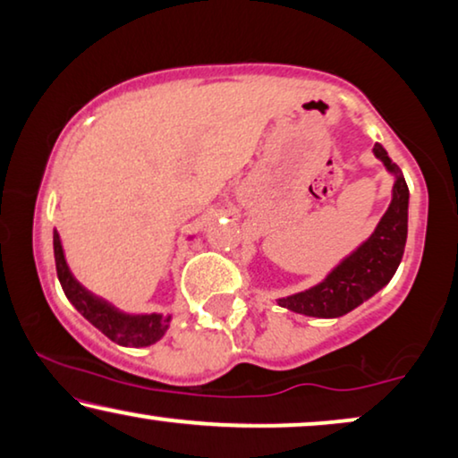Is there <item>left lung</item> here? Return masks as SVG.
<instances>
[{
  "mask_svg": "<svg viewBox=\"0 0 458 458\" xmlns=\"http://www.w3.org/2000/svg\"><path fill=\"white\" fill-rule=\"evenodd\" d=\"M375 157L394 175L392 203L375 233L339 261L322 283L295 295L280 297L278 306L314 318H339L381 291L398 270L408 234V186L400 167L375 144Z\"/></svg>",
  "mask_w": 458,
  "mask_h": 458,
  "instance_id": "1",
  "label": "left lung"
}]
</instances>
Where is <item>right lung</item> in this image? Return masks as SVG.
Listing matches in <instances>:
<instances>
[{
  "label": "right lung",
  "mask_w": 458,
  "mask_h": 458,
  "mask_svg": "<svg viewBox=\"0 0 458 458\" xmlns=\"http://www.w3.org/2000/svg\"><path fill=\"white\" fill-rule=\"evenodd\" d=\"M54 259H56L58 280L63 291L79 314L89 320L98 331H102L108 339L123 347H146L157 344L167 333L172 316L163 314H125L108 303L102 297L85 289L72 276L69 264L64 259V249L60 242V234L54 230Z\"/></svg>",
  "instance_id": "right-lung-1"
}]
</instances>
